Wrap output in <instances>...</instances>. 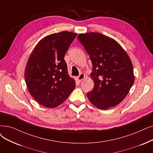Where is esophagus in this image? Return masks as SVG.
Wrapping results in <instances>:
<instances>
[{
    "mask_svg": "<svg viewBox=\"0 0 153 153\" xmlns=\"http://www.w3.org/2000/svg\"><path fill=\"white\" fill-rule=\"evenodd\" d=\"M85 76V75L84 73H81L80 75H79L78 76H77L76 78H77V80H78V82H81L82 80H83Z\"/></svg>",
    "mask_w": 153,
    "mask_h": 153,
    "instance_id": "obj_1",
    "label": "esophagus"
}]
</instances>
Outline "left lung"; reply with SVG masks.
I'll return each mask as SVG.
<instances>
[{
	"label": "left lung",
	"mask_w": 153,
	"mask_h": 153,
	"mask_svg": "<svg viewBox=\"0 0 153 153\" xmlns=\"http://www.w3.org/2000/svg\"><path fill=\"white\" fill-rule=\"evenodd\" d=\"M77 38L93 65L90 77L94 87L87 93L88 100L102 110L117 105L125 99L134 82L129 55L115 39L101 33L80 34Z\"/></svg>",
	"instance_id": "1"
}]
</instances>
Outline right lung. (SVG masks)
<instances>
[{
    "label": "right lung",
    "mask_w": 153,
    "mask_h": 153,
    "mask_svg": "<svg viewBox=\"0 0 153 153\" xmlns=\"http://www.w3.org/2000/svg\"><path fill=\"white\" fill-rule=\"evenodd\" d=\"M77 34L62 31L45 36L33 49L24 71L27 88L34 100L48 108L58 107L75 88L64 59Z\"/></svg>",
    "instance_id": "right-lung-1"
}]
</instances>
